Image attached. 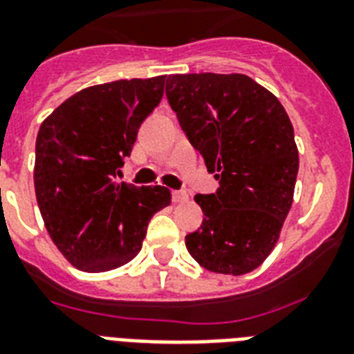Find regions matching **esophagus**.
I'll return each instance as SVG.
<instances>
[{
	"mask_svg": "<svg viewBox=\"0 0 354 354\" xmlns=\"http://www.w3.org/2000/svg\"><path fill=\"white\" fill-rule=\"evenodd\" d=\"M187 193H183V191H172V202L174 204H182V202H187Z\"/></svg>",
	"mask_w": 354,
	"mask_h": 354,
	"instance_id": "esophagus-1",
	"label": "esophagus"
}]
</instances>
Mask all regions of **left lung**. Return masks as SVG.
<instances>
[{"label": "left lung", "mask_w": 354, "mask_h": 354, "mask_svg": "<svg viewBox=\"0 0 354 354\" xmlns=\"http://www.w3.org/2000/svg\"><path fill=\"white\" fill-rule=\"evenodd\" d=\"M165 91L221 183L216 193L194 196L204 222L185 246L209 272L248 274L272 253L294 200L299 156L290 119L248 75H169Z\"/></svg>", "instance_id": "1"}]
</instances>
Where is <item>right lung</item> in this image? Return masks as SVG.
<instances>
[{
	"label": "right lung",
	"instance_id": "add662e5",
	"mask_svg": "<svg viewBox=\"0 0 354 354\" xmlns=\"http://www.w3.org/2000/svg\"><path fill=\"white\" fill-rule=\"evenodd\" d=\"M165 75L90 86L64 101L36 138L35 191L47 233L82 272H108L141 250L150 218L171 204L161 185L115 182Z\"/></svg>",
	"mask_w": 354,
	"mask_h": 354
}]
</instances>
